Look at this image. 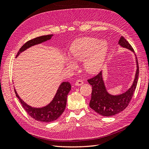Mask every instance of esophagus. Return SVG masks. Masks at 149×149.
Masks as SVG:
<instances>
[{
  "mask_svg": "<svg viewBox=\"0 0 149 149\" xmlns=\"http://www.w3.org/2000/svg\"><path fill=\"white\" fill-rule=\"evenodd\" d=\"M83 83H84V82L82 79H78L76 81L75 85L76 86H81V85H82Z\"/></svg>",
  "mask_w": 149,
  "mask_h": 149,
  "instance_id": "34e87169",
  "label": "esophagus"
}]
</instances>
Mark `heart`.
Returning a JSON list of instances; mask_svg holds the SVG:
<instances>
[{
  "instance_id": "obj_1",
  "label": "heart",
  "mask_w": 149,
  "mask_h": 149,
  "mask_svg": "<svg viewBox=\"0 0 149 149\" xmlns=\"http://www.w3.org/2000/svg\"><path fill=\"white\" fill-rule=\"evenodd\" d=\"M107 52V43L105 41L91 37L76 40L70 47L71 58L76 61L84 60V69L91 73H96L101 68ZM68 64L74 66L71 61Z\"/></svg>"
}]
</instances>
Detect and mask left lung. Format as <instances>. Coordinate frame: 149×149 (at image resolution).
I'll return each instance as SVG.
<instances>
[{
	"mask_svg": "<svg viewBox=\"0 0 149 149\" xmlns=\"http://www.w3.org/2000/svg\"><path fill=\"white\" fill-rule=\"evenodd\" d=\"M119 44L123 47L134 52L132 46L123 36H121L119 40ZM136 63L137 71L133 84L127 91L120 95L112 96L107 93L101 72L88 79V83L92 86L91 98L89 102V106L92 109L103 116H111L119 113L128 106L132 100L138 81L139 69L137 57Z\"/></svg>",
	"mask_w": 149,
	"mask_h": 149,
	"instance_id": "obj_1",
	"label": "left lung"
}]
</instances>
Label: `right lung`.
<instances>
[{
  "mask_svg": "<svg viewBox=\"0 0 149 149\" xmlns=\"http://www.w3.org/2000/svg\"><path fill=\"white\" fill-rule=\"evenodd\" d=\"M52 35H43L29 40L20 48L17 56L19 55L21 52L25 50L26 48L49 40ZM71 87V86L70 83H62L58 88L53 100L47 106L42 108H33L26 104L18 95L15 89H14V91L16 96L19 100L22 107L30 117L36 120L43 122V123H49L56 120L64 112L66 104L67 96L70 91Z\"/></svg>",
  "mask_w": 149,
  "mask_h": 149,
  "instance_id": "right-lung-1",
  "label": "right lung"
}]
</instances>
